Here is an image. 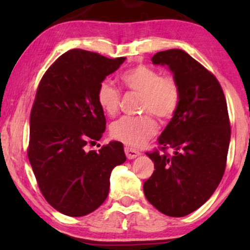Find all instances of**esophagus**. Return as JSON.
<instances>
[{"instance_id":"1","label":"esophagus","mask_w":250,"mask_h":250,"mask_svg":"<svg viewBox=\"0 0 250 250\" xmlns=\"http://www.w3.org/2000/svg\"><path fill=\"white\" fill-rule=\"evenodd\" d=\"M125 153H126V156H127L128 159H134V158H136V157H139L140 155H141L139 150L128 148V146L127 148H125Z\"/></svg>"}]
</instances>
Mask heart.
<instances>
[{"label": "heart", "instance_id": "heart-1", "mask_svg": "<svg viewBox=\"0 0 250 250\" xmlns=\"http://www.w3.org/2000/svg\"><path fill=\"white\" fill-rule=\"evenodd\" d=\"M122 82L133 92L142 94V110L150 111L166 119L175 114L180 104L181 90L172 76H162L158 70L146 66H136L122 75ZM97 101L109 116H114L121 104V93L109 81L99 84ZM158 131V124L151 115L132 117L124 116L110 126L114 139L125 145L140 146Z\"/></svg>", "mask_w": 250, "mask_h": 250}]
</instances>
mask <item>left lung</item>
Here are the masks:
<instances>
[{
  "instance_id": "left-lung-1",
  "label": "left lung",
  "mask_w": 250,
  "mask_h": 250,
  "mask_svg": "<svg viewBox=\"0 0 250 250\" xmlns=\"http://www.w3.org/2000/svg\"><path fill=\"white\" fill-rule=\"evenodd\" d=\"M151 61L172 71L181 100L158 138L173 156L146 153L155 170L143 191L160 213L182 217L203 206L223 177L231 136L227 100L216 77L186 51H162Z\"/></svg>"
}]
</instances>
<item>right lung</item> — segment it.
Returning <instances> with one entry per match:
<instances>
[{"instance_id": "obj_1", "label": "right lung", "mask_w": 250, "mask_h": 250, "mask_svg": "<svg viewBox=\"0 0 250 250\" xmlns=\"http://www.w3.org/2000/svg\"><path fill=\"white\" fill-rule=\"evenodd\" d=\"M125 59L67 51L37 88L29 121V163L45 200L67 216H85L100 207L108 197L111 170L126 160L118 141L99 151L85 150L105 129L97 101L99 84Z\"/></svg>"}]
</instances>
